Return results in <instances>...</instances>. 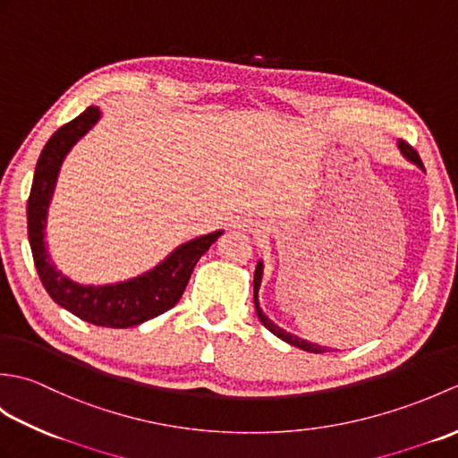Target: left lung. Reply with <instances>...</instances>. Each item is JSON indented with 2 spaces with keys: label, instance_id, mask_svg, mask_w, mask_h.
Wrapping results in <instances>:
<instances>
[{
  "label": "left lung",
  "instance_id": "1",
  "mask_svg": "<svg viewBox=\"0 0 458 458\" xmlns=\"http://www.w3.org/2000/svg\"><path fill=\"white\" fill-rule=\"evenodd\" d=\"M397 148H400L402 155H403V157H405L407 161H411V163L417 165V167L423 169V163H421V159H420V155H417V151L411 148V145H407L405 141L400 140V143H397ZM261 276H264V261H258L256 274H254V305H256V313H258V318L261 320V325H264V327L269 330V333H274L277 338L285 340L287 344H293V346H297V348H301V350H307V352H315V354L327 352V346L309 343V340H303V338H299V336H295V335H291V333H287V330L277 327V325L274 323V320L267 318V317L264 315V310L259 309V301H258V291H259V285H261Z\"/></svg>",
  "mask_w": 458,
  "mask_h": 458
}]
</instances>
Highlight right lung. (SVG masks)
Masks as SVG:
<instances>
[{
    "label": "right lung",
    "mask_w": 458,
    "mask_h": 458,
    "mask_svg": "<svg viewBox=\"0 0 458 458\" xmlns=\"http://www.w3.org/2000/svg\"><path fill=\"white\" fill-rule=\"evenodd\" d=\"M100 115L98 106L86 108L79 118L56 130L38 155L27 202L29 244H31L37 274L55 303L71 310L86 323L128 328L138 327L177 305L197 261L224 234V230L184 242L153 269L138 277L118 281V284L82 285L58 271L45 244L48 204L53 200L58 171L66 153L98 123Z\"/></svg>",
    "instance_id": "obj_1"
}]
</instances>
